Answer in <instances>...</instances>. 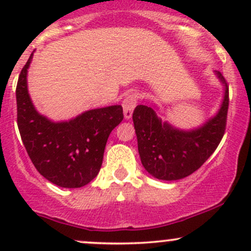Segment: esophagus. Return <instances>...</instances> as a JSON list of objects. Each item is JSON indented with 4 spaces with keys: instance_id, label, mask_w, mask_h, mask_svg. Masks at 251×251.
I'll list each match as a JSON object with an SVG mask.
<instances>
[{
    "instance_id": "esophagus-1",
    "label": "esophagus",
    "mask_w": 251,
    "mask_h": 251,
    "mask_svg": "<svg viewBox=\"0 0 251 251\" xmlns=\"http://www.w3.org/2000/svg\"><path fill=\"white\" fill-rule=\"evenodd\" d=\"M138 102L137 94H128L125 99L123 100V108H124V117L125 119H131L133 109Z\"/></svg>"
}]
</instances>
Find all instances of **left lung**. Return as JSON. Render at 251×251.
<instances>
[{
  "label": "left lung",
  "mask_w": 251,
  "mask_h": 251,
  "mask_svg": "<svg viewBox=\"0 0 251 251\" xmlns=\"http://www.w3.org/2000/svg\"><path fill=\"white\" fill-rule=\"evenodd\" d=\"M215 74L224 86L223 100L217 113L198 127L181 129L163 122L155 105H138L134 108L132 119L140 160L146 171L157 179L188 177L205 163L221 143L226 126L229 87L220 72Z\"/></svg>",
  "instance_id": "left-lung-1"
}]
</instances>
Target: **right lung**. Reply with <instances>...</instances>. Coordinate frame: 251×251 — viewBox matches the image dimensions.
Returning a JSON list of instances; mask_svg holds the SVG:
<instances>
[{"instance_id": "right-lung-1", "label": "right lung", "mask_w": 251, "mask_h": 251, "mask_svg": "<svg viewBox=\"0 0 251 251\" xmlns=\"http://www.w3.org/2000/svg\"><path fill=\"white\" fill-rule=\"evenodd\" d=\"M33 53L16 87L17 126L37 171L61 188H81L97 177L108 135L124 119L120 105L89 109L67 122H53L37 112L28 93Z\"/></svg>"}]
</instances>
